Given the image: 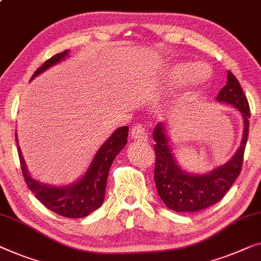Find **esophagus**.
I'll use <instances>...</instances> for the list:
<instances>
[{
  "instance_id": "obj_1",
  "label": "esophagus",
  "mask_w": 261,
  "mask_h": 261,
  "mask_svg": "<svg viewBox=\"0 0 261 261\" xmlns=\"http://www.w3.org/2000/svg\"><path fill=\"white\" fill-rule=\"evenodd\" d=\"M130 135L135 141L146 142L147 140H148V134H147L146 128L143 127L142 124H137V126L133 127V129L130 132Z\"/></svg>"
}]
</instances>
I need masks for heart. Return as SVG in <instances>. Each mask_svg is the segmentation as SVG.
Returning a JSON list of instances; mask_svg holds the SVG:
<instances>
[{"label": "heart", "mask_w": 261, "mask_h": 261, "mask_svg": "<svg viewBox=\"0 0 261 261\" xmlns=\"http://www.w3.org/2000/svg\"><path fill=\"white\" fill-rule=\"evenodd\" d=\"M210 69L205 65H196L193 62H180L172 66L167 70L165 76V89L167 92H173L187 82L198 85L199 81H203L208 77Z\"/></svg>", "instance_id": "b5f03b06"}]
</instances>
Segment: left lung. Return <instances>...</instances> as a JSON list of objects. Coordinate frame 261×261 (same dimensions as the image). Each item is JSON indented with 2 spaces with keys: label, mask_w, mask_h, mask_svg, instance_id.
<instances>
[{
  "label": "left lung",
  "mask_w": 261,
  "mask_h": 261,
  "mask_svg": "<svg viewBox=\"0 0 261 261\" xmlns=\"http://www.w3.org/2000/svg\"><path fill=\"white\" fill-rule=\"evenodd\" d=\"M218 102L233 106L243 118L244 132L239 148L226 164L203 174H193L181 167L173 152L166 124L159 122L153 130L155 141L154 181L156 191L168 208L179 213L198 212L224 198L240 174L251 118L250 106L237 77L228 70L227 84L219 92Z\"/></svg>",
  "instance_id": "left-lung-1"
}]
</instances>
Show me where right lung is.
<instances>
[{
	"label": "right lung",
	"instance_id": "obj_1",
	"mask_svg": "<svg viewBox=\"0 0 261 261\" xmlns=\"http://www.w3.org/2000/svg\"><path fill=\"white\" fill-rule=\"evenodd\" d=\"M68 56H69V50H65L47 60L34 73L30 81L42 74L44 70L66 60ZM127 137V126L115 129L114 133L106 140V142L97 150L88 169L80 179L67 186H54V185L42 184L32 177L18 145L17 133L15 134L21 169L29 190L48 210L66 218H85L102 205L108 172L116 155L126 146Z\"/></svg>",
	"mask_w": 261,
	"mask_h": 261
}]
</instances>
